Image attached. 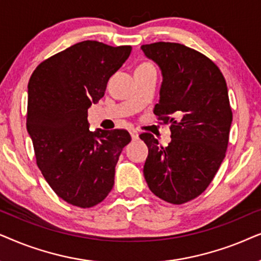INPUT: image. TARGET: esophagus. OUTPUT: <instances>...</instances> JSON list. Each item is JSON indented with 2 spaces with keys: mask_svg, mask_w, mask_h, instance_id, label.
Listing matches in <instances>:
<instances>
[{
  "mask_svg": "<svg viewBox=\"0 0 261 261\" xmlns=\"http://www.w3.org/2000/svg\"><path fill=\"white\" fill-rule=\"evenodd\" d=\"M130 135H131V138H133L134 141L138 140V133L136 130H130Z\"/></svg>",
  "mask_w": 261,
  "mask_h": 261,
  "instance_id": "esophagus-1",
  "label": "esophagus"
}]
</instances>
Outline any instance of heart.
Masks as SVG:
<instances>
[{"label": "heart", "instance_id": "heart-1", "mask_svg": "<svg viewBox=\"0 0 261 261\" xmlns=\"http://www.w3.org/2000/svg\"><path fill=\"white\" fill-rule=\"evenodd\" d=\"M142 65H150V64H147V63H145V64H142Z\"/></svg>", "mask_w": 261, "mask_h": 261}]
</instances>
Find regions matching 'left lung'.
Instances as JSON below:
<instances>
[{
    "mask_svg": "<svg viewBox=\"0 0 261 261\" xmlns=\"http://www.w3.org/2000/svg\"><path fill=\"white\" fill-rule=\"evenodd\" d=\"M162 74L154 113L171 125L167 147L142 134L149 149L143 174L155 196L184 204L206 190L228 147L232 113L220 69L206 56L178 43L142 45Z\"/></svg>",
    "mask_w": 261,
    "mask_h": 261,
    "instance_id": "left-lung-1",
    "label": "left lung"
}]
</instances>
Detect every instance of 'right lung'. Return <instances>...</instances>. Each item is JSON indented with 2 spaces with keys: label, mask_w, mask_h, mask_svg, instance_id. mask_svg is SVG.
<instances>
[{
  "label": "right lung",
  "mask_w": 261,
  "mask_h": 261,
  "mask_svg": "<svg viewBox=\"0 0 261 261\" xmlns=\"http://www.w3.org/2000/svg\"><path fill=\"white\" fill-rule=\"evenodd\" d=\"M130 54L131 46L85 40L44 61L30 79L26 126L37 165L71 205L94 206L113 187L118 159L131 137L118 128L89 131L87 117Z\"/></svg>",
  "instance_id": "add662e5"
}]
</instances>
